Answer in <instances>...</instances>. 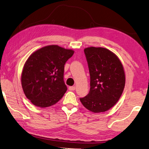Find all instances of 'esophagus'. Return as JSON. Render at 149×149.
I'll use <instances>...</instances> for the list:
<instances>
[{
  "label": "esophagus",
  "mask_w": 149,
  "mask_h": 149,
  "mask_svg": "<svg viewBox=\"0 0 149 149\" xmlns=\"http://www.w3.org/2000/svg\"><path fill=\"white\" fill-rule=\"evenodd\" d=\"M75 88H76V87H75V86H69V91H74Z\"/></svg>",
  "instance_id": "esophagus-1"
}]
</instances>
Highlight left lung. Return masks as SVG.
<instances>
[{"label": "left lung", "mask_w": 149, "mask_h": 149, "mask_svg": "<svg viewBox=\"0 0 149 149\" xmlns=\"http://www.w3.org/2000/svg\"><path fill=\"white\" fill-rule=\"evenodd\" d=\"M84 52L89 68L91 88L80 100L93 113L106 111L115 106L123 92V66L118 56L106 48L89 47Z\"/></svg>", "instance_id": "obj_1"}]
</instances>
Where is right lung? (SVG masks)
Returning <instances> with one entry per match:
<instances>
[{
  "label": "right lung",
  "mask_w": 149,
  "mask_h": 149,
  "mask_svg": "<svg viewBox=\"0 0 149 149\" xmlns=\"http://www.w3.org/2000/svg\"><path fill=\"white\" fill-rule=\"evenodd\" d=\"M74 50L57 45L43 47L31 53L24 65L21 83L24 93L34 106H53L67 91L63 80L65 63Z\"/></svg>",
  "instance_id": "obj_1"
}]
</instances>
